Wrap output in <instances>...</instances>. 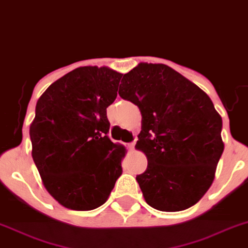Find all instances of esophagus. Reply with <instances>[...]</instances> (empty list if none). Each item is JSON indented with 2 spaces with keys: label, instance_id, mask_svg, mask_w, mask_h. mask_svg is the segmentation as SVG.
Masks as SVG:
<instances>
[{
  "label": "esophagus",
  "instance_id": "esophagus-1",
  "mask_svg": "<svg viewBox=\"0 0 248 248\" xmlns=\"http://www.w3.org/2000/svg\"><path fill=\"white\" fill-rule=\"evenodd\" d=\"M134 145H135V141H130V143H126L125 147L128 148V149H133V148H134Z\"/></svg>",
  "mask_w": 248,
  "mask_h": 248
}]
</instances>
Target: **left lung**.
<instances>
[{"instance_id":"obj_1","label":"left lung","mask_w":248,"mask_h":248,"mask_svg":"<svg viewBox=\"0 0 248 248\" xmlns=\"http://www.w3.org/2000/svg\"><path fill=\"white\" fill-rule=\"evenodd\" d=\"M119 95L141 113L135 147L148 167L137 182L145 202L163 212L196 204L212 185L225 149L212 100L164 63H139L123 76Z\"/></svg>"}]
</instances>
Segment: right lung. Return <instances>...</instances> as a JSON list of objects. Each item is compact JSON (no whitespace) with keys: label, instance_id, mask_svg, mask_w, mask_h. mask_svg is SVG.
Here are the masks:
<instances>
[{"label":"right lung","instance_id":"obj_1","mask_svg":"<svg viewBox=\"0 0 248 248\" xmlns=\"http://www.w3.org/2000/svg\"><path fill=\"white\" fill-rule=\"evenodd\" d=\"M120 79L108 67H78L36 104L30 126L33 162L48 193L66 208H98L122 175L125 148L108 137L107 116Z\"/></svg>","mask_w":248,"mask_h":248}]
</instances>
